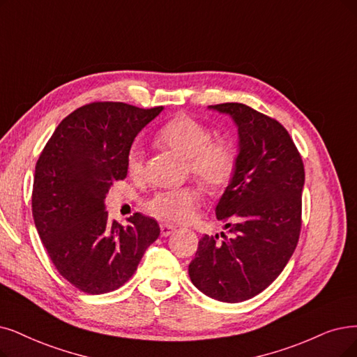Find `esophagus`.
Wrapping results in <instances>:
<instances>
[{"label": "esophagus", "mask_w": 357, "mask_h": 357, "mask_svg": "<svg viewBox=\"0 0 357 357\" xmlns=\"http://www.w3.org/2000/svg\"><path fill=\"white\" fill-rule=\"evenodd\" d=\"M174 230H176L174 225H169V224H161V236H162V237L169 236V234L173 233Z\"/></svg>", "instance_id": "34e87169"}]
</instances>
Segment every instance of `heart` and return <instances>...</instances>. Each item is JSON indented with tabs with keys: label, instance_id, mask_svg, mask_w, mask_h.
Segmentation results:
<instances>
[{
	"label": "heart",
	"instance_id": "obj_1",
	"mask_svg": "<svg viewBox=\"0 0 357 357\" xmlns=\"http://www.w3.org/2000/svg\"><path fill=\"white\" fill-rule=\"evenodd\" d=\"M160 144L186 160V169L204 186L218 190L233 180L238 153L230 140L212 139V132L192 117H176L165 123L158 135ZM127 171L133 177L144 173V151L133 145L127 153ZM202 202V195L193 186L156 192L145 202L155 218L167 222H188Z\"/></svg>",
	"mask_w": 357,
	"mask_h": 357
}]
</instances>
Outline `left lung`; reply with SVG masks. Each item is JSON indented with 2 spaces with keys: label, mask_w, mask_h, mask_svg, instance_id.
Returning <instances> with one entry per match:
<instances>
[{
  "label": "left lung",
  "mask_w": 357,
  "mask_h": 357,
  "mask_svg": "<svg viewBox=\"0 0 357 357\" xmlns=\"http://www.w3.org/2000/svg\"><path fill=\"white\" fill-rule=\"evenodd\" d=\"M209 108L230 114L238 129L236 174L215 208L231 234L199 240L189 275L204 294L237 303L264 291L291 258L302 228L305 167L275 119L237 102Z\"/></svg>",
  "instance_id": "left-lung-1"
}]
</instances>
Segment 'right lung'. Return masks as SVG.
Listing matches in <instances>:
<instances>
[{
  "label": "right lung",
  "mask_w": 357,
  "mask_h": 357,
  "mask_svg": "<svg viewBox=\"0 0 357 357\" xmlns=\"http://www.w3.org/2000/svg\"><path fill=\"white\" fill-rule=\"evenodd\" d=\"M162 111L124 102H91L59 124L35 168L32 213L56 271L76 289L104 294L129 281L160 236L153 218L136 212L123 227L109 221L105 196L127 176L137 133Z\"/></svg>",
  "instance_id": "right-lung-1"
}]
</instances>
